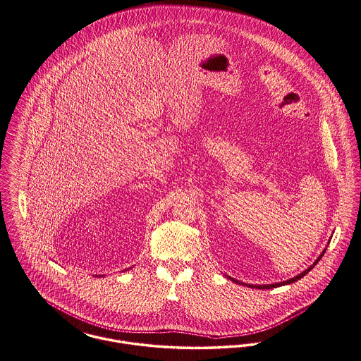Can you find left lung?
<instances>
[{"mask_svg":"<svg viewBox=\"0 0 361 361\" xmlns=\"http://www.w3.org/2000/svg\"><path fill=\"white\" fill-rule=\"evenodd\" d=\"M324 253H326V249H324V250L320 253V256L316 259V262H314V263H313L311 267H308V268H307L305 271H302L300 275H297V276H294V278H291V279H288V281H285V282H279V283H274V285H246V286H249V288H265V290H268V288H279V286H285V285H290V283H293V282H297L298 279H301L302 276H305V275H307V274H308V272L312 269L313 267H314V265L317 264V263L320 262V259L323 257V255H324ZM228 279H231V281H233V282H235V283L243 285L242 282L235 281V279H234V278H231V276H228Z\"/></svg>","mask_w":361,"mask_h":361,"instance_id":"left-lung-1","label":"left lung"}]
</instances>
